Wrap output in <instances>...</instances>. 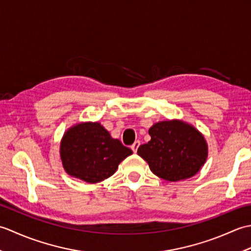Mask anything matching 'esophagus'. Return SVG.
Here are the masks:
<instances>
[{
  "label": "esophagus",
  "instance_id": "obj_1",
  "mask_svg": "<svg viewBox=\"0 0 251 251\" xmlns=\"http://www.w3.org/2000/svg\"><path fill=\"white\" fill-rule=\"evenodd\" d=\"M139 146H140V141H135L131 145V150L136 153L137 150H138V148H139Z\"/></svg>",
  "mask_w": 251,
  "mask_h": 251
}]
</instances>
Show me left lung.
Masks as SVG:
<instances>
[{"mask_svg": "<svg viewBox=\"0 0 251 251\" xmlns=\"http://www.w3.org/2000/svg\"><path fill=\"white\" fill-rule=\"evenodd\" d=\"M149 135L151 140L138 149V155L151 172L167 181L193 177L205 164L208 147L204 136L188 123L173 120L155 123Z\"/></svg>", "mask_w": 251, "mask_h": 251, "instance_id": "1", "label": "left lung"}]
</instances>
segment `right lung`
I'll return each instance as SVG.
<instances>
[{
	"mask_svg": "<svg viewBox=\"0 0 251 251\" xmlns=\"http://www.w3.org/2000/svg\"><path fill=\"white\" fill-rule=\"evenodd\" d=\"M132 154L113 139L100 123H81L69 128L60 143L62 166L68 175L97 183L113 175L119 164Z\"/></svg>",
	"mask_w": 251,
	"mask_h": 251,
	"instance_id": "add662e5",
	"label": "right lung"
}]
</instances>
